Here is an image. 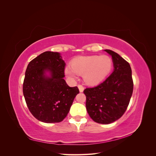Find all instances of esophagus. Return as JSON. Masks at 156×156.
<instances>
[{"instance_id":"1","label":"esophagus","mask_w":156,"mask_h":156,"mask_svg":"<svg viewBox=\"0 0 156 156\" xmlns=\"http://www.w3.org/2000/svg\"><path fill=\"white\" fill-rule=\"evenodd\" d=\"M78 88H79V92H83L84 88L81 85V84H79Z\"/></svg>"}]
</instances>
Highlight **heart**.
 Masks as SVG:
<instances>
[{"mask_svg": "<svg viewBox=\"0 0 156 156\" xmlns=\"http://www.w3.org/2000/svg\"><path fill=\"white\" fill-rule=\"evenodd\" d=\"M113 66L112 58L107 55L81 56L73 58L71 66L65 68L64 73L72 80L83 75L84 81L89 85H97L110 73Z\"/></svg>", "mask_w": 156, "mask_h": 156, "instance_id": "obj_1", "label": "heart"}]
</instances>
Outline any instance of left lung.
I'll use <instances>...</instances> for the list:
<instances>
[{
	"label": "left lung",
	"mask_w": 156,
	"mask_h": 156,
	"mask_svg": "<svg viewBox=\"0 0 156 156\" xmlns=\"http://www.w3.org/2000/svg\"><path fill=\"white\" fill-rule=\"evenodd\" d=\"M114 71L105 81L83 91L90 117L99 124H108L124 114L133 94V82L129 64L119 54L109 49Z\"/></svg>",
	"instance_id": "1"
}]
</instances>
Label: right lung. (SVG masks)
I'll use <instances>...</instances> for the list:
<instances>
[{
    "label": "right lung",
    "instance_id": "obj_1",
    "mask_svg": "<svg viewBox=\"0 0 156 156\" xmlns=\"http://www.w3.org/2000/svg\"><path fill=\"white\" fill-rule=\"evenodd\" d=\"M65 66L60 53L45 51L31 60L27 68L23 95L30 112L41 122H62L79 93L77 87H69L64 79Z\"/></svg>",
    "mask_w": 156,
    "mask_h": 156
}]
</instances>
